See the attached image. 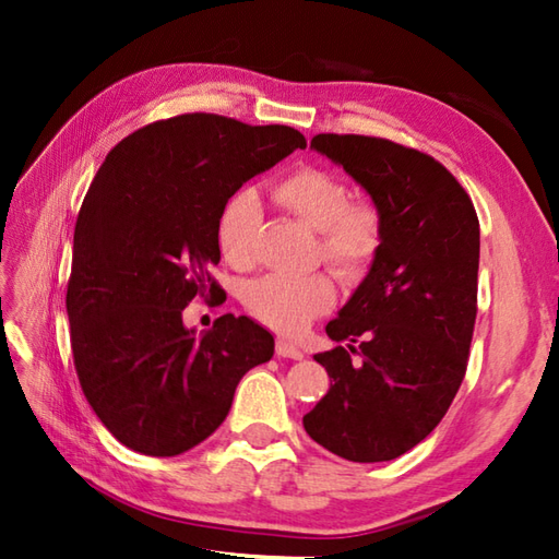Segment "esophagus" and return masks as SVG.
Returning <instances> with one entry per match:
<instances>
[{
  "instance_id": "34e87169",
  "label": "esophagus",
  "mask_w": 559,
  "mask_h": 559,
  "mask_svg": "<svg viewBox=\"0 0 559 559\" xmlns=\"http://www.w3.org/2000/svg\"><path fill=\"white\" fill-rule=\"evenodd\" d=\"M276 355L278 358H290V360H302V350L295 346V343H290V341H286V338H278V343H276Z\"/></svg>"
}]
</instances>
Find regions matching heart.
I'll return each instance as SVG.
<instances>
[{
  "label": "heart",
  "mask_w": 559,
  "mask_h": 559,
  "mask_svg": "<svg viewBox=\"0 0 559 559\" xmlns=\"http://www.w3.org/2000/svg\"><path fill=\"white\" fill-rule=\"evenodd\" d=\"M273 197L319 233V252L341 276H358L370 266L382 245V216L370 201H350V189L341 177L322 168H300L283 177ZM261 218V201L252 189H240L228 199L218 218V247L228 264L252 266ZM334 283L324 273H271L249 283L245 305L259 322L281 334H300L334 305Z\"/></svg>",
  "instance_id": "1"
}]
</instances>
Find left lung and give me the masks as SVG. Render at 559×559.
<instances>
[{"mask_svg": "<svg viewBox=\"0 0 559 559\" xmlns=\"http://www.w3.org/2000/svg\"><path fill=\"white\" fill-rule=\"evenodd\" d=\"M310 148L370 194L382 245L326 324L341 346L314 355L331 386L302 425L341 459L391 461L435 430L466 374L478 312V216L456 177L420 151L358 134H317Z\"/></svg>", "mask_w": 559, "mask_h": 559, "instance_id": "obj_1", "label": "left lung"}]
</instances>
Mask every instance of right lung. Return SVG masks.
<instances>
[{"label": "right lung", "instance_id": "obj_1", "mask_svg": "<svg viewBox=\"0 0 559 559\" xmlns=\"http://www.w3.org/2000/svg\"><path fill=\"white\" fill-rule=\"evenodd\" d=\"M305 146L293 127L192 112L103 160L76 218L67 314L83 394L124 447L185 454L218 430L245 372L271 360L273 336L249 317L197 334L182 312L221 293L209 271L228 199Z\"/></svg>", "mask_w": 559, "mask_h": 559}]
</instances>
